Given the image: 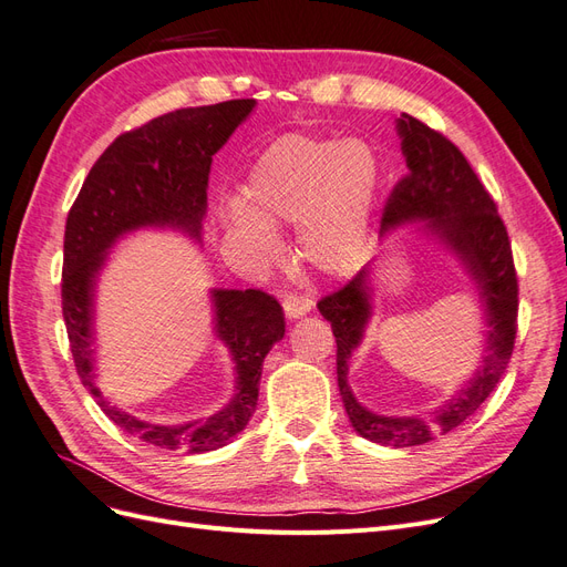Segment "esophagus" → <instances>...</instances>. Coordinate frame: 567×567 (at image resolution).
<instances>
[{"mask_svg":"<svg viewBox=\"0 0 567 567\" xmlns=\"http://www.w3.org/2000/svg\"><path fill=\"white\" fill-rule=\"evenodd\" d=\"M312 305H315V300L307 293H286L284 296V310L290 319H298V317L307 315L312 310Z\"/></svg>","mask_w":567,"mask_h":567,"instance_id":"obj_1","label":"esophagus"}]
</instances>
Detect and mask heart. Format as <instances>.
Segmentation results:
<instances>
[{
	"label": "heart",
	"mask_w": 567,
	"mask_h": 567,
	"mask_svg": "<svg viewBox=\"0 0 567 567\" xmlns=\"http://www.w3.org/2000/svg\"><path fill=\"white\" fill-rule=\"evenodd\" d=\"M379 163L357 140L286 134L274 142L244 184V200L227 205L231 236L262 262L281 244L271 227L300 225L302 260L323 274H348L369 248Z\"/></svg>",
	"instance_id": "obj_1"
}]
</instances>
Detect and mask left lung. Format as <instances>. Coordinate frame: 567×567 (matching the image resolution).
I'll list each match as a JSON object with an SVG mask.
<instances>
[{"mask_svg":"<svg viewBox=\"0 0 567 567\" xmlns=\"http://www.w3.org/2000/svg\"><path fill=\"white\" fill-rule=\"evenodd\" d=\"M406 175L394 184L383 208V231L411 219H425V229L440 236L477 284L487 310V357L454 398L433 411V419H392L373 414L357 402L348 385L352 350L362 342L371 317L369 269L333 293L319 300V312L331 321L336 336V369L342 404L354 431L388 447H414L454 431L483 404L504 375L518 331V277L504 219L466 156L442 132L421 120L402 115L398 120Z\"/></svg>","mask_w":567,"mask_h":567,"instance_id":"left-lung-1","label":"left lung"}]
</instances>
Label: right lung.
<instances>
[{"label": "right lung", "mask_w": 567, "mask_h": 567, "mask_svg": "<svg viewBox=\"0 0 567 567\" xmlns=\"http://www.w3.org/2000/svg\"><path fill=\"white\" fill-rule=\"evenodd\" d=\"M252 109L255 99L179 109L120 134L90 169L65 219L61 300L80 381L120 431L161 450L213 452L244 431L257 404L265 357L286 331L284 310L260 288L213 290L215 331L236 364L234 400L205 421L156 425L109 404L94 383L96 274L125 231L167 225L200 236L213 156Z\"/></svg>", "instance_id": "right-lung-1"}]
</instances>
